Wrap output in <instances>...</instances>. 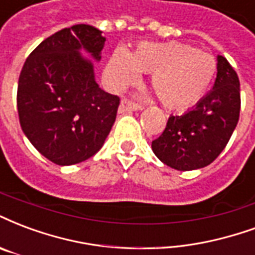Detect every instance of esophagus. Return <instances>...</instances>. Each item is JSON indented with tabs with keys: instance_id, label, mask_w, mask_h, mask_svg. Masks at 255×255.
Here are the masks:
<instances>
[{
	"instance_id": "34e87169",
	"label": "esophagus",
	"mask_w": 255,
	"mask_h": 255,
	"mask_svg": "<svg viewBox=\"0 0 255 255\" xmlns=\"http://www.w3.org/2000/svg\"><path fill=\"white\" fill-rule=\"evenodd\" d=\"M137 109H142V107H140L139 104L133 103V101H131V100L128 99H123L122 103H120V107H119V112H132V111H137Z\"/></svg>"
}]
</instances>
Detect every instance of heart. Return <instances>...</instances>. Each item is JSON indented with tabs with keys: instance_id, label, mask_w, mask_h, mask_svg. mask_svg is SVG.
Here are the masks:
<instances>
[{
	"instance_id": "b5f03b06",
	"label": "heart",
	"mask_w": 255,
	"mask_h": 255,
	"mask_svg": "<svg viewBox=\"0 0 255 255\" xmlns=\"http://www.w3.org/2000/svg\"><path fill=\"white\" fill-rule=\"evenodd\" d=\"M218 71L212 55L180 43L142 44L126 54L116 50L108 60L105 75L115 90L139 80V73L151 75V88L166 108L184 109L199 101Z\"/></svg>"
}]
</instances>
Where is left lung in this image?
Returning <instances> with one entry per match:
<instances>
[{"mask_svg": "<svg viewBox=\"0 0 255 255\" xmlns=\"http://www.w3.org/2000/svg\"><path fill=\"white\" fill-rule=\"evenodd\" d=\"M241 112L239 78L224 56H218V74L212 90L195 108L181 116L171 115L152 151L175 170L208 166L227 146Z\"/></svg>", "mask_w": 255, "mask_h": 255, "instance_id": "obj_1", "label": "left lung"}]
</instances>
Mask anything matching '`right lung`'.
<instances>
[{
    "instance_id": "obj_1",
    "label": "right lung",
    "mask_w": 255,
    "mask_h": 255,
    "mask_svg": "<svg viewBox=\"0 0 255 255\" xmlns=\"http://www.w3.org/2000/svg\"><path fill=\"white\" fill-rule=\"evenodd\" d=\"M105 37L88 24L63 28L32 51L17 88L22 132L56 165L89 159L103 147L116 120L120 99L94 80L92 62L101 58Z\"/></svg>"
}]
</instances>
